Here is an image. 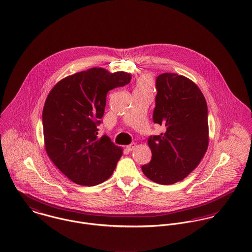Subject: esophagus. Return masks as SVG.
Returning a JSON list of instances; mask_svg holds the SVG:
<instances>
[{
	"label": "esophagus",
	"mask_w": 252,
	"mask_h": 252,
	"mask_svg": "<svg viewBox=\"0 0 252 252\" xmlns=\"http://www.w3.org/2000/svg\"><path fill=\"white\" fill-rule=\"evenodd\" d=\"M135 148H136V144H129V145H127V147H126V149H127L128 151H132V150H134Z\"/></svg>",
	"instance_id": "obj_1"
}]
</instances>
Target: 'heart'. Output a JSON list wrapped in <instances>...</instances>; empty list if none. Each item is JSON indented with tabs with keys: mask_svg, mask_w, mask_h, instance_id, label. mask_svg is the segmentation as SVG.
I'll return each instance as SVG.
<instances>
[{
	"mask_svg": "<svg viewBox=\"0 0 252 252\" xmlns=\"http://www.w3.org/2000/svg\"><path fill=\"white\" fill-rule=\"evenodd\" d=\"M152 88V78L148 74H144L140 76L136 82L135 91L137 90H151Z\"/></svg>",
	"mask_w": 252,
	"mask_h": 252,
	"instance_id": "b5f03b06",
	"label": "heart"
}]
</instances>
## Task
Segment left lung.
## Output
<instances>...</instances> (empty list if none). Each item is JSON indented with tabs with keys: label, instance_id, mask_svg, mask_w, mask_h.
I'll list each match as a JSON object with an SVG mask.
<instances>
[{
	"label": "left lung",
	"instance_id": "obj_1",
	"mask_svg": "<svg viewBox=\"0 0 252 252\" xmlns=\"http://www.w3.org/2000/svg\"><path fill=\"white\" fill-rule=\"evenodd\" d=\"M156 87L153 121L165 132L148 139L152 157L142 170L147 179L169 185L184 180L208 150V106L197 84L184 75L162 73Z\"/></svg>",
	"mask_w": 252,
	"mask_h": 252
}]
</instances>
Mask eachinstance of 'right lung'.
Here are the masks:
<instances>
[{
    "label": "right lung",
    "instance_id": "1",
    "mask_svg": "<svg viewBox=\"0 0 252 252\" xmlns=\"http://www.w3.org/2000/svg\"><path fill=\"white\" fill-rule=\"evenodd\" d=\"M131 73L91 68L58 81L42 110L44 148L72 182L93 186L108 180L123 149L98 137L108 91L128 84Z\"/></svg>",
    "mask_w": 252,
    "mask_h": 252
}]
</instances>
